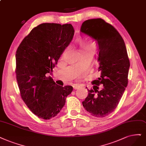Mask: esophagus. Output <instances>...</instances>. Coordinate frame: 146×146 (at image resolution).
I'll use <instances>...</instances> for the list:
<instances>
[{
	"label": "esophagus",
	"instance_id": "esophagus-1",
	"mask_svg": "<svg viewBox=\"0 0 146 146\" xmlns=\"http://www.w3.org/2000/svg\"><path fill=\"white\" fill-rule=\"evenodd\" d=\"M73 87L74 90H76V89H78L80 87L78 85H76V84H74L73 85Z\"/></svg>",
	"mask_w": 146,
	"mask_h": 146
}]
</instances>
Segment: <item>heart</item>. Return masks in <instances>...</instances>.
<instances>
[{"label":"heart","instance_id":"1","mask_svg":"<svg viewBox=\"0 0 146 146\" xmlns=\"http://www.w3.org/2000/svg\"><path fill=\"white\" fill-rule=\"evenodd\" d=\"M80 47L81 48L82 50L84 52H88L90 51L94 50V45L93 43L86 41L83 40H80L78 42Z\"/></svg>","mask_w":146,"mask_h":146}]
</instances>
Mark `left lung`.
Segmentation results:
<instances>
[{
	"label": "left lung",
	"instance_id": "8db88e82",
	"mask_svg": "<svg viewBox=\"0 0 146 146\" xmlns=\"http://www.w3.org/2000/svg\"><path fill=\"white\" fill-rule=\"evenodd\" d=\"M80 32L98 43L101 73L82 105L92 115L104 117L116 108L127 85L130 62L125 43L114 26L102 19L85 21Z\"/></svg>",
	"mask_w": 146,
	"mask_h": 146
}]
</instances>
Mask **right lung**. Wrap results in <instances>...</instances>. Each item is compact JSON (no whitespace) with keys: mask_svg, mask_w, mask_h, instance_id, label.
I'll return each instance as SVG.
<instances>
[{"mask_svg":"<svg viewBox=\"0 0 146 146\" xmlns=\"http://www.w3.org/2000/svg\"><path fill=\"white\" fill-rule=\"evenodd\" d=\"M71 24L42 23L32 29L15 54V74L21 99L40 118L55 117L73 91L72 86L58 85L50 76L59 58L72 41Z\"/></svg>","mask_w":146,"mask_h":146,"instance_id":"right-lung-1","label":"right lung"}]
</instances>
